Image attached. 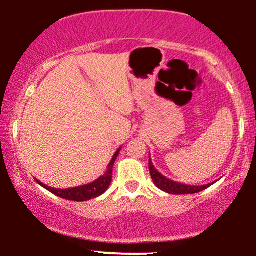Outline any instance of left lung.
<instances>
[{
	"mask_svg": "<svg viewBox=\"0 0 256 256\" xmlns=\"http://www.w3.org/2000/svg\"><path fill=\"white\" fill-rule=\"evenodd\" d=\"M148 168H150V174H151V178L154 180V183L156 184L157 188H160L164 192L170 193V194H193V193H198L204 190L206 188H208L212 183L209 184H204V186H188V184H183V183H178L174 182V180H168L167 177L162 176L154 166L152 164L151 158L148 161Z\"/></svg>",
	"mask_w": 256,
	"mask_h": 256,
	"instance_id": "1",
	"label": "left lung"
}]
</instances>
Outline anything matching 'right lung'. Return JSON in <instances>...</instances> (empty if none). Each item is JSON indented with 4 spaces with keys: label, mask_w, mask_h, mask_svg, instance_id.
<instances>
[{
    "label": "right lung",
    "mask_w": 256,
    "mask_h": 256,
    "mask_svg": "<svg viewBox=\"0 0 256 256\" xmlns=\"http://www.w3.org/2000/svg\"><path fill=\"white\" fill-rule=\"evenodd\" d=\"M121 148H118V151L115 152V154L112 156V160L110 161L109 166H108L106 172H105L104 176L99 177L94 182L89 183V184L80 186V187H74V188H68V190H56V188L48 187L47 184H43L42 182H40L38 180H36V182L38 184L42 186L43 188L52 192L53 194L58 196V197L64 198V200H76V202H84V200H92V198H96L99 196H102L105 190L109 188L110 183H112V166L115 164L116 157L118 156V152H120Z\"/></svg>",
    "instance_id": "obj_1"
}]
</instances>
